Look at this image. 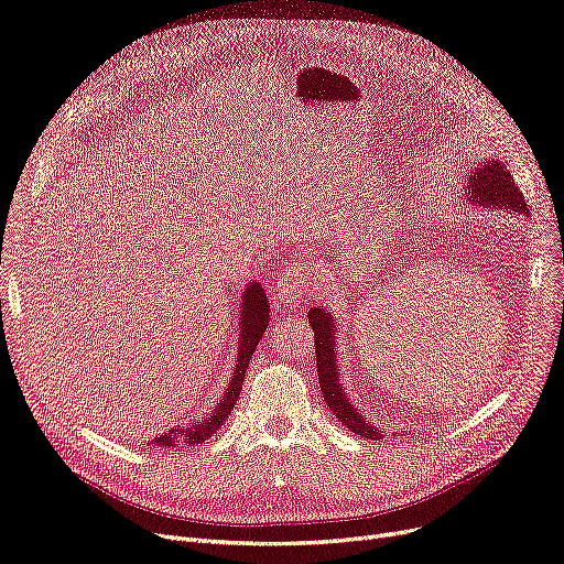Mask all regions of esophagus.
<instances>
[{
    "label": "esophagus",
    "mask_w": 564,
    "mask_h": 564,
    "mask_svg": "<svg viewBox=\"0 0 564 564\" xmlns=\"http://www.w3.org/2000/svg\"><path fill=\"white\" fill-rule=\"evenodd\" d=\"M311 288H313V283H311V274H308L306 264L302 260L288 262L276 281V300L285 306H292V304L302 302L304 297H308Z\"/></svg>",
    "instance_id": "1"
}]
</instances>
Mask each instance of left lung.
I'll list each match as a JSON object with an SVG mask.
<instances>
[{
  "instance_id": "left-lung-1",
  "label": "left lung",
  "mask_w": 564,
  "mask_h": 564,
  "mask_svg": "<svg viewBox=\"0 0 564 564\" xmlns=\"http://www.w3.org/2000/svg\"><path fill=\"white\" fill-rule=\"evenodd\" d=\"M468 200L473 205H484L494 209H509L528 214V205L523 193L519 191L517 182L509 175V170L496 161L488 159L484 165H477L468 173ZM308 325L315 332V364H317V380H321V389L325 403L334 412V417L350 429L352 433L366 437V440H380L382 433L366 422L361 414L355 410V405L348 401L346 389L340 387L338 376V359H336V323L325 308H311L308 311Z\"/></svg>"
}]
</instances>
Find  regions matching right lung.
I'll list each match as a JSON object with an SVG mask.
<instances>
[{
    "label": "right lung",
    "instance_id": "1",
    "mask_svg": "<svg viewBox=\"0 0 564 564\" xmlns=\"http://www.w3.org/2000/svg\"><path fill=\"white\" fill-rule=\"evenodd\" d=\"M241 323H239V348H237V361H235V373L232 380L228 382V389L224 399L216 403V408L209 412V417L200 420L186 429L175 426L170 429L167 433H163L161 437L154 440V447H163L170 449L180 443L186 445H203L205 440H209L218 426L226 422L228 414L232 412L237 397L241 391V382H243V373L249 369V361L258 348V343L267 329L269 323V304H267V295L262 292L260 283H249L247 290L241 295Z\"/></svg>",
    "mask_w": 564,
    "mask_h": 564
}]
</instances>
